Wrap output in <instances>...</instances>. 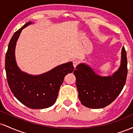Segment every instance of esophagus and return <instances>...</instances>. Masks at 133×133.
Segmentation results:
<instances>
[{
	"label": "esophagus",
	"instance_id": "1",
	"mask_svg": "<svg viewBox=\"0 0 133 133\" xmlns=\"http://www.w3.org/2000/svg\"><path fill=\"white\" fill-rule=\"evenodd\" d=\"M79 60H77V59H75V60L73 61V65H74V68H76V66L79 64Z\"/></svg>",
	"mask_w": 133,
	"mask_h": 133
}]
</instances>
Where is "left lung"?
I'll return each instance as SVG.
<instances>
[{
  "label": "left lung",
  "mask_w": 133,
  "mask_h": 133,
  "mask_svg": "<svg viewBox=\"0 0 133 133\" xmlns=\"http://www.w3.org/2000/svg\"><path fill=\"white\" fill-rule=\"evenodd\" d=\"M121 64L112 76L101 77L95 74L88 65L81 64L74 74L79 100L87 108H105L114 101L124 88L128 74L126 52L123 47Z\"/></svg>",
  "instance_id": "obj_1"
}]
</instances>
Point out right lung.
I'll list each match as a JSON object with an SVG mask.
<instances>
[{
  "label": "right lung",
  "mask_w": 133,
  "mask_h": 133,
  "mask_svg": "<svg viewBox=\"0 0 133 133\" xmlns=\"http://www.w3.org/2000/svg\"><path fill=\"white\" fill-rule=\"evenodd\" d=\"M30 23L16 31L9 42L5 55L6 76L10 91L21 103L32 109H44L55 103L65 76L74 68L71 62L40 76H30L20 71L15 60V47L22 30Z\"/></svg>",
  "instance_id": "obj_1"
}]
</instances>
